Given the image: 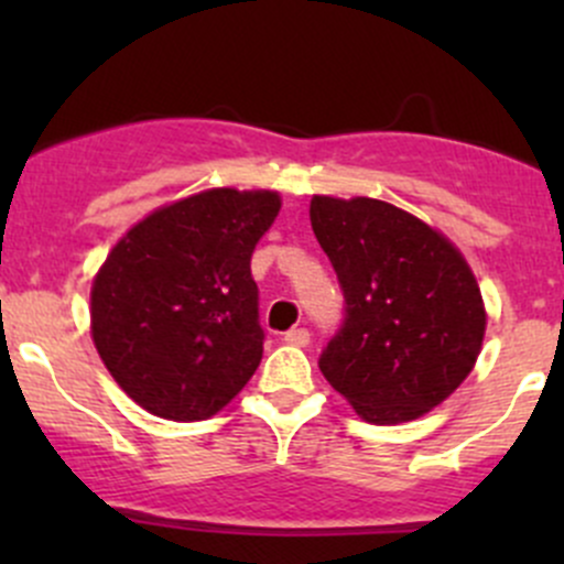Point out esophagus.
Here are the masks:
<instances>
[{
  "label": "esophagus",
  "instance_id": "34e87169",
  "mask_svg": "<svg viewBox=\"0 0 564 564\" xmlns=\"http://www.w3.org/2000/svg\"><path fill=\"white\" fill-rule=\"evenodd\" d=\"M289 346H308L311 344V333L305 327H292L286 335H283Z\"/></svg>",
  "mask_w": 564,
  "mask_h": 564
}]
</instances>
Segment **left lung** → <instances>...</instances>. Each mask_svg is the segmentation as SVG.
<instances>
[{
    "label": "left lung",
    "mask_w": 564,
    "mask_h": 564,
    "mask_svg": "<svg viewBox=\"0 0 564 564\" xmlns=\"http://www.w3.org/2000/svg\"><path fill=\"white\" fill-rule=\"evenodd\" d=\"M311 226L346 297L318 368L366 423L423 417L475 368L486 303L464 253L417 215L355 196L311 198Z\"/></svg>",
    "instance_id": "8db88e82"
}]
</instances>
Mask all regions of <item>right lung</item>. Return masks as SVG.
Listing matches in <instances>:
<instances>
[{
    "label": "right lung",
    "instance_id": "add662e5",
    "mask_svg": "<svg viewBox=\"0 0 564 564\" xmlns=\"http://www.w3.org/2000/svg\"><path fill=\"white\" fill-rule=\"evenodd\" d=\"M278 191L209 187L130 226L93 278L89 333L128 398L196 423L229 406L264 351L250 253Z\"/></svg>",
    "mask_w": 564,
    "mask_h": 564
}]
</instances>
